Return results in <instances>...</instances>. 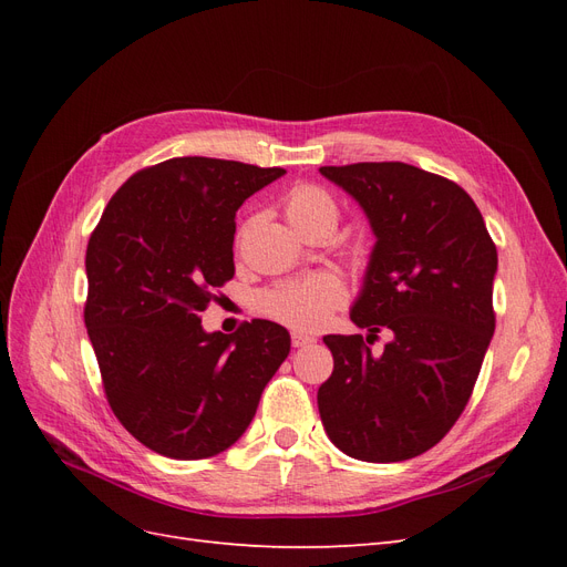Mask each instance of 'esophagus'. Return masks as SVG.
I'll return each mask as SVG.
<instances>
[{"label":"esophagus","mask_w":567,"mask_h":567,"mask_svg":"<svg viewBox=\"0 0 567 567\" xmlns=\"http://www.w3.org/2000/svg\"><path fill=\"white\" fill-rule=\"evenodd\" d=\"M290 340H293V348H305V346H312V342H315L312 336H305V333H293V336H290Z\"/></svg>","instance_id":"34e87169"}]
</instances>
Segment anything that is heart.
I'll return each mask as SVG.
<instances>
[{
    "label": "heart",
    "mask_w": 567,
    "mask_h": 567,
    "mask_svg": "<svg viewBox=\"0 0 567 567\" xmlns=\"http://www.w3.org/2000/svg\"><path fill=\"white\" fill-rule=\"evenodd\" d=\"M284 210L298 234L315 229L333 231L338 225V203L329 192L315 184L290 188ZM346 300V288L331 274H317L310 279L279 284L257 298L260 310L274 321H281L298 331H317L329 321L331 312Z\"/></svg>",
    "instance_id": "1"
}]
</instances>
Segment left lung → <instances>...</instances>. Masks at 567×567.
<instances>
[{"mask_svg": "<svg viewBox=\"0 0 567 567\" xmlns=\"http://www.w3.org/2000/svg\"><path fill=\"white\" fill-rule=\"evenodd\" d=\"M352 196L375 236L350 310L367 341L393 331L375 358L362 336H323L331 379L317 404L340 452L371 463L414 458L466 409L494 336L496 246L463 188L406 163L319 167Z\"/></svg>", "mask_w": 567, "mask_h": 567, "instance_id": "1", "label": "left lung"}]
</instances>
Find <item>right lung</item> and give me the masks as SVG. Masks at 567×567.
Segmentation results:
<instances>
[{"instance_id":"add662e5","label":"right lung","mask_w":567,"mask_h":567,"mask_svg":"<svg viewBox=\"0 0 567 567\" xmlns=\"http://www.w3.org/2000/svg\"><path fill=\"white\" fill-rule=\"evenodd\" d=\"M284 175L169 158L120 186L90 236L84 326L113 414L156 454L194 461L229 450L290 352L274 321L225 336L198 317L234 277L236 210Z\"/></svg>"}]
</instances>
